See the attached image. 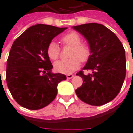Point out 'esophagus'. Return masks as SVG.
Segmentation results:
<instances>
[{
	"label": "esophagus",
	"instance_id": "obj_1",
	"mask_svg": "<svg viewBox=\"0 0 133 133\" xmlns=\"http://www.w3.org/2000/svg\"><path fill=\"white\" fill-rule=\"evenodd\" d=\"M66 77L68 79H71V78H72L74 77V75H72V74H70V75H67Z\"/></svg>",
	"mask_w": 133,
	"mask_h": 133
}]
</instances>
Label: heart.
Wrapping results in <instances>:
<instances>
[{"label":"heart","mask_w":133,"mask_h":133,"mask_svg":"<svg viewBox=\"0 0 133 133\" xmlns=\"http://www.w3.org/2000/svg\"><path fill=\"white\" fill-rule=\"evenodd\" d=\"M62 43L67 46L71 47L68 60H61L54 63V68L58 72L70 74L80 66V61L85 63L89 59L91 50L86 43H81V38L75 32H70L61 38ZM47 54L50 59L57 60L60 55V48L55 42H51L47 48Z\"/></svg>","instance_id":"b5f03b06"}]
</instances>
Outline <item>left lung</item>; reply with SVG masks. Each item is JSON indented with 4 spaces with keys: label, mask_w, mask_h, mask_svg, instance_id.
<instances>
[{
    "label": "left lung",
    "mask_w": 133,
    "mask_h": 133,
    "mask_svg": "<svg viewBox=\"0 0 133 133\" xmlns=\"http://www.w3.org/2000/svg\"><path fill=\"white\" fill-rule=\"evenodd\" d=\"M72 28L86 39L91 54L83 70L92 72L84 75L83 85L75 90L83 102L100 106L110 102L120 92L125 78V52L116 35L108 28L98 23H86Z\"/></svg>",
    "instance_id": "1"
}]
</instances>
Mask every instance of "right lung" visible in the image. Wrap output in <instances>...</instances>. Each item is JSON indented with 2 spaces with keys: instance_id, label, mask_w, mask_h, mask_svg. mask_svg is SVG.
<instances>
[{
  "instance_id": "1",
  "label": "right lung",
  "mask_w": 133,
  "mask_h": 133,
  "mask_svg": "<svg viewBox=\"0 0 133 133\" xmlns=\"http://www.w3.org/2000/svg\"><path fill=\"white\" fill-rule=\"evenodd\" d=\"M65 29L37 24L13 42L7 61L6 82L13 98L22 107L39 110L49 105L57 95L58 84L66 80L63 74L51 72L47 54L50 43Z\"/></svg>"
}]
</instances>
